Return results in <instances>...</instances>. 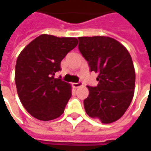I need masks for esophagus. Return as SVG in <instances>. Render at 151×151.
I'll use <instances>...</instances> for the list:
<instances>
[{
    "mask_svg": "<svg viewBox=\"0 0 151 151\" xmlns=\"http://www.w3.org/2000/svg\"><path fill=\"white\" fill-rule=\"evenodd\" d=\"M82 85V82H73V86L74 87V88H78V87H79V86H81Z\"/></svg>",
    "mask_w": 151,
    "mask_h": 151,
    "instance_id": "1",
    "label": "esophagus"
}]
</instances>
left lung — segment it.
Returning a JSON list of instances; mask_svg holds the SVG:
<instances>
[{
    "label": "left lung",
    "mask_w": 151,
    "mask_h": 151,
    "mask_svg": "<svg viewBox=\"0 0 151 151\" xmlns=\"http://www.w3.org/2000/svg\"><path fill=\"white\" fill-rule=\"evenodd\" d=\"M78 49L90 71L98 73L96 86H87L86 112L102 123L120 119L129 107L135 87V70L128 50L112 38L78 37Z\"/></svg>",
    "instance_id": "1"
}]
</instances>
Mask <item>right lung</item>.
I'll return each instance as SVG.
<instances>
[{"label":"right lung","mask_w":151,"mask_h":151,"mask_svg":"<svg viewBox=\"0 0 151 151\" xmlns=\"http://www.w3.org/2000/svg\"><path fill=\"white\" fill-rule=\"evenodd\" d=\"M77 44L76 38L41 35L19 54L15 66L17 92L25 109L38 120H54L65 111L71 86L54 76Z\"/></svg>","instance_id":"add662e5"}]
</instances>
